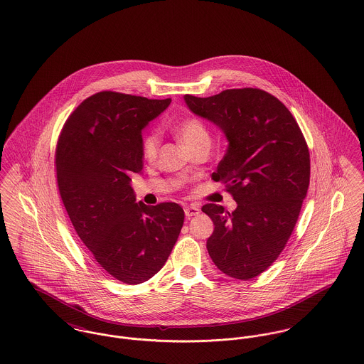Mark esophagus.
<instances>
[{
    "instance_id": "esophagus-1",
    "label": "esophagus",
    "mask_w": 364,
    "mask_h": 364,
    "mask_svg": "<svg viewBox=\"0 0 364 364\" xmlns=\"http://www.w3.org/2000/svg\"><path fill=\"white\" fill-rule=\"evenodd\" d=\"M184 213L187 218H191V216H196L200 213V208L197 205H188L184 208Z\"/></svg>"
}]
</instances>
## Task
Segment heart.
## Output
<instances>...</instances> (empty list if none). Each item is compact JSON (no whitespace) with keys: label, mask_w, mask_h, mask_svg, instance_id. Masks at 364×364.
Segmentation results:
<instances>
[{"label":"heart","mask_w":364,"mask_h":364,"mask_svg":"<svg viewBox=\"0 0 364 364\" xmlns=\"http://www.w3.org/2000/svg\"><path fill=\"white\" fill-rule=\"evenodd\" d=\"M178 136L184 146L188 149L202 142H209V131L206 125L197 117H187L178 124ZM161 148V134L154 129L144 135L142 138V155L148 161H154L158 156Z\"/></svg>","instance_id":"heart-1"}]
</instances>
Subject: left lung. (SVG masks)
<instances>
[{"label": "left lung", "instance_id": "left-lung-1", "mask_svg": "<svg viewBox=\"0 0 364 364\" xmlns=\"http://www.w3.org/2000/svg\"><path fill=\"white\" fill-rule=\"evenodd\" d=\"M184 100L229 141L212 178L226 184L237 208L202 206L215 225L208 252L223 274L252 279L279 257L299 219L310 184L306 139L282 102L257 87Z\"/></svg>", "mask_w": 364, "mask_h": 364}]
</instances>
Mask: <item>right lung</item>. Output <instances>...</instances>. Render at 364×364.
Listing matches in <instances>:
<instances>
[{"mask_svg":"<svg viewBox=\"0 0 364 364\" xmlns=\"http://www.w3.org/2000/svg\"><path fill=\"white\" fill-rule=\"evenodd\" d=\"M171 99L105 90L85 99L64 124L55 148L63 203L99 265L138 284L162 269L184 223L176 202L135 201L129 173L142 170V129Z\"/></svg>","mask_w":364,"mask_h":364,"instance_id":"obj_1","label":"right lung"}]
</instances>
